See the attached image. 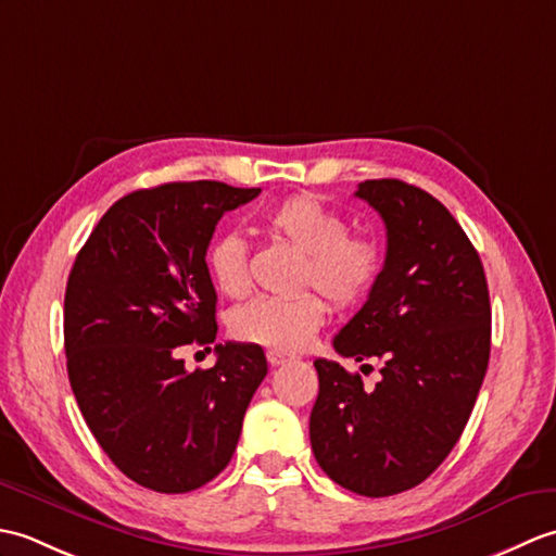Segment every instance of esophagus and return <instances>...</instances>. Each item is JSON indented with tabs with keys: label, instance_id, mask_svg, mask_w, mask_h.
<instances>
[{
	"label": "esophagus",
	"instance_id": "obj_1",
	"mask_svg": "<svg viewBox=\"0 0 556 556\" xmlns=\"http://www.w3.org/2000/svg\"><path fill=\"white\" fill-rule=\"evenodd\" d=\"M291 356H287V353H279V351H267V363L271 365V368H277V365H285L289 363Z\"/></svg>",
	"mask_w": 556,
	"mask_h": 556
}]
</instances>
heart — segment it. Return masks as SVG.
<instances>
[{"label":"heart","mask_w":556,"mask_h":556,"mask_svg":"<svg viewBox=\"0 0 556 556\" xmlns=\"http://www.w3.org/2000/svg\"><path fill=\"white\" fill-rule=\"evenodd\" d=\"M275 239L303 253L301 287H317L337 308L358 305L382 275V245L368 233L346 231V219L320 195L296 193L269 207L263 217ZM248 243L227 231L212 241L207 269L215 287L239 299L251 287ZM327 303L315 291L291 299H257L231 317V332L245 344L293 353L305 349L325 325Z\"/></svg>","instance_id":"heart-1"}]
</instances>
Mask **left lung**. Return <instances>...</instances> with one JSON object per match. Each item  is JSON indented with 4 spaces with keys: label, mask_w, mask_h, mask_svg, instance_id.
<instances>
[{
    "label": "left lung",
    "mask_w": 556,
    "mask_h": 556,
    "mask_svg": "<svg viewBox=\"0 0 556 556\" xmlns=\"http://www.w3.org/2000/svg\"><path fill=\"white\" fill-rule=\"evenodd\" d=\"M387 227L382 275L334 337L344 358H380L382 380L317 358L311 413L317 464L337 485L389 497L430 478L476 406L490 361L485 269L440 200L399 179L358 184Z\"/></svg>",
    "instance_id": "8db88e82"
}]
</instances>
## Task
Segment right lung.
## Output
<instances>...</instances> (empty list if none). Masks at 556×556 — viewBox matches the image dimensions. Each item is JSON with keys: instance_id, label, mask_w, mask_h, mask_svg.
<instances>
[{"instance_id": "1", "label": "right lung", "mask_w": 556, "mask_h": 556, "mask_svg": "<svg viewBox=\"0 0 556 556\" xmlns=\"http://www.w3.org/2000/svg\"><path fill=\"white\" fill-rule=\"evenodd\" d=\"M260 188L176 181L124 195L71 267L64 296L68 382L112 464L164 494L203 488L239 444L267 375L255 344H217L188 372L181 346L215 344L217 293L205 263L224 212Z\"/></svg>"}]
</instances>
